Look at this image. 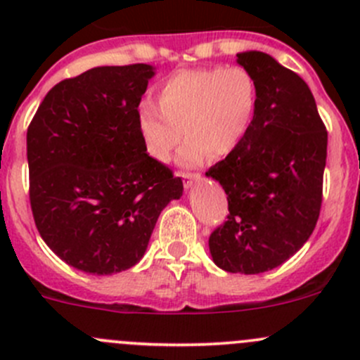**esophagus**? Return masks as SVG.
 <instances>
[{
    "mask_svg": "<svg viewBox=\"0 0 360 360\" xmlns=\"http://www.w3.org/2000/svg\"><path fill=\"white\" fill-rule=\"evenodd\" d=\"M179 176L184 179V186L191 188L193 183L200 181V174H191V172H179Z\"/></svg>",
    "mask_w": 360,
    "mask_h": 360,
    "instance_id": "1",
    "label": "esophagus"
}]
</instances>
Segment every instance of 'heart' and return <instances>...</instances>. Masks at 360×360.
Instances as JSON below:
<instances>
[{"mask_svg":"<svg viewBox=\"0 0 360 360\" xmlns=\"http://www.w3.org/2000/svg\"><path fill=\"white\" fill-rule=\"evenodd\" d=\"M157 103L137 108L144 150L167 162L184 129L177 162L198 165L210 155L226 157L245 139L256 112V79L240 66L183 69L160 83Z\"/></svg>","mask_w":360,"mask_h":360,"instance_id":"obj_1","label":"heart"}]
</instances>
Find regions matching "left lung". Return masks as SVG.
Returning a JSON list of instances; mask_svg holds the SVG:
<instances>
[{
    "instance_id": "left-lung-1",
    "label": "left lung",
    "mask_w": 360,
    "mask_h": 360,
    "mask_svg": "<svg viewBox=\"0 0 360 360\" xmlns=\"http://www.w3.org/2000/svg\"><path fill=\"white\" fill-rule=\"evenodd\" d=\"M256 79L252 125L240 146L210 167L228 195V219L212 231V261L230 274L281 266L310 238L322 203L328 132L301 76L257 50L237 53Z\"/></svg>"
}]
</instances>
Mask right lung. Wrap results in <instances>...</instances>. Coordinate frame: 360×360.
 <instances>
[{"instance_id":"obj_1","label":"right lung","mask_w":360,"mask_h":360,"mask_svg":"<svg viewBox=\"0 0 360 360\" xmlns=\"http://www.w3.org/2000/svg\"><path fill=\"white\" fill-rule=\"evenodd\" d=\"M150 64L101 66L63 79L27 129L29 200L36 228L69 266L129 270L183 181L144 150L137 108Z\"/></svg>"}]
</instances>
